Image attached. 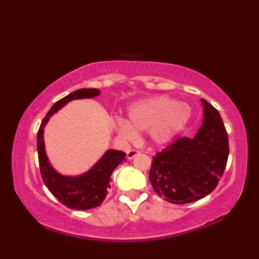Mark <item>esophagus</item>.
<instances>
[{
	"instance_id": "obj_1",
	"label": "esophagus",
	"mask_w": 259,
	"mask_h": 259,
	"mask_svg": "<svg viewBox=\"0 0 259 259\" xmlns=\"http://www.w3.org/2000/svg\"><path fill=\"white\" fill-rule=\"evenodd\" d=\"M137 155H139V150L131 149L128 152H126V157H128V159H134Z\"/></svg>"
}]
</instances>
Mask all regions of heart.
Segmentation results:
<instances>
[{"instance_id": "1", "label": "heart", "mask_w": 259, "mask_h": 259, "mask_svg": "<svg viewBox=\"0 0 259 259\" xmlns=\"http://www.w3.org/2000/svg\"><path fill=\"white\" fill-rule=\"evenodd\" d=\"M190 118L188 104L161 96L134 103L128 109V122L120 119L115 128L125 139L133 138L135 131L147 130L153 144L164 145L181 133Z\"/></svg>"}]
</instances>
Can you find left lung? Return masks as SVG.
Returning a JSON list of instances; mask_svg holds the SVG:
<instances>
[{
	"label": "left lung",
	"mask_w": 259,
	"mask_h": 259,
	"mask_svg": "<svg viewBox=\"0 0 259 259\" xmlns=\"http://www.w3.org/2000/svg\"><path fill=\"white\" fill-rule=\"evenodd\" d=\"M201 102L203 120L195 138H179L152 158L149 179L153 190L176 205L210 194L227 164L229 145L223 119L205 99Z\"/></svg>",
	"instance_id": "1"
}]
</instances>
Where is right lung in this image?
<instances>
[{
	"label": "right lung",
	"mask_w": 259,
	"mask_h": 259,
	"mask_svg": "<svg viewBox=\"0 0 259 259\" xmlns=\"http://www.w3.org/2000/svg\"><path fill=\"white\" fill-rule=\"evenodd\" d=\"M99 95L100 91L98 89H79L70 93L53 104L46 118L42 120L37 131V155L42 179L48 189L60 202L75 210H88L96 208L104 200L110 188V177L113 170L121 162L125 161V153L110 149L88 172L76 177L62 176L52 168L49 161L45 149L43 133L51 115L63 108L68 102L76 99L93 98Z\"/></svg>",
	"instance_id": "1"
}]
</instances>
